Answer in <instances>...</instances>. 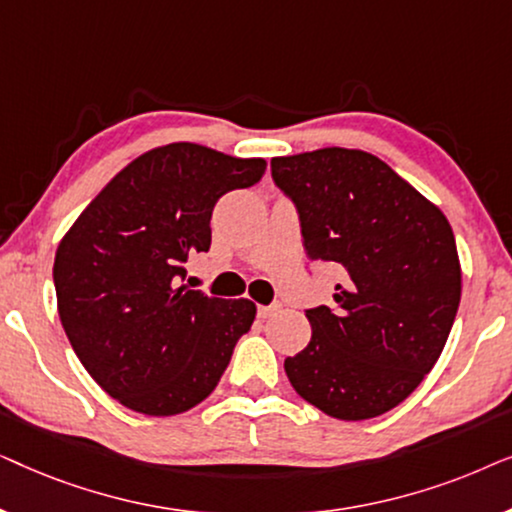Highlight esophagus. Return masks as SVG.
<instances>
[{"label":"esophagus","instance_id":"34e87169","mask_svg":"<svg viewBox=\"0 0 512 512\" xmlns=\"http://www.w3.org/2000/svg\"><path fill=\"white\" fill-rule=\"evenodd\" d=\"M282 310V305L279 303H272V305H261L258 307V317L261 319H268V317H275V314Z\"/></svg>","mask_w":512,"mask_h":512}]
</instances>
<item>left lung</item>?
<instances>
[{
    "label": "left lung",
    "instance_id": "8db88e82",
    "mask_svg": "<svg viewBox=\"0 0 512 512\" xmlns=\"http://www.w3.org/2000/svg\"><path fill=\"white\" fill-rule=\"evenodd\" d=\"M270 165L296 202L307 254L342 275L335 305L305 312L312 338L284 361L286 377L335 419L380 417L436 366L457 317L461 263L450 221L368 151L328 146Z\"/></svg>",
    "mask_w": 512,
    "mask_h": 512
}]
</instances>
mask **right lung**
Instances as JSON below:
<instances>
[{"instance_id":"right-lung-1","label":"right lung","mask_w":512,"mask_h":512,"mask_svg":"<svg viewBox=\"0 0 512 512\" xmlns=\"http://www.w3.org/2000/svg\"><path fill=\"white\" fill-rule=\"evenodd\" d=\"M265 167L193 142L156 146L62 235L53 263L62 328L90 377L125 408L170 417L205 401L254 324L249 298L181 282L188 256L212 244L221 195L254 186Z\"/></svg>"}]
</instances>
